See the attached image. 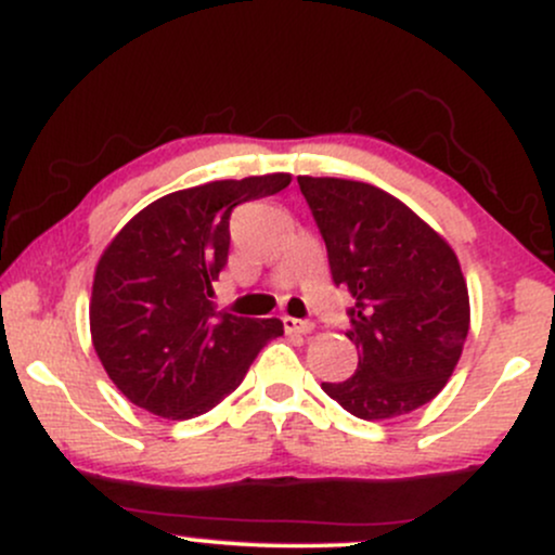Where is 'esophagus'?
Wrapping results in <instances>:
<instances>
[{
    "instance_id": "1",
    "label": "esophagus",
    "mask_w": 555,
    "mask_h": 555,
    "mask_svg": "<svg viewBox=\"0 0 555 555\" xmlns=\"http://www.w3.org/2000/svg\"><path fill=\"white\" fill-rule=\"evenodd\" d=\"M282 321H284L286 334L305 336V334H310V331H313V323H310V321H297V318H289V315H284Z\"/></svg>"
}]
</instances>
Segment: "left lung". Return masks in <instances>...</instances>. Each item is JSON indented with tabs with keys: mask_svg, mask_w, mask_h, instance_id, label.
Here are the masks:
<instances>
[{
	"mask_svg": "<svg viewBox=\"0 0 555 555\" xmlns=\"http://www.w3.org/2000/svg\"><path fill=\"white\" fill-rule=\"evenodd\" d=\"M328 250L334 284L354 297V375L323 391L360 420L410 415L438 397L462 358L469 292L460 258L386 190L341 177H297Z\"/></svg>",
	"mask_w": 555,
	"mask_h": 555,
	"instance_id": "1",
	"label": "left lung"
}]
</instances>
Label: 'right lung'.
<instances>
[{
	"mask_svg": "<svg viewBox=\"0 0 555 555\" xmlns=\"http://www.w3.org/2000/svg\"><path fill=\"white\" fill-rule=\"evenodd\" d=\"M292 175L216 180L145 206L101 253L91 292V339L114 386L140 410L190 420L242 384L279 318L216 313L234 206L273 195Z\"/></svg>",
	"mask_w": 555,
	"mask_h": 555,
	"instance_id": "1",
	"label": "right lung"
}]
</instances>
